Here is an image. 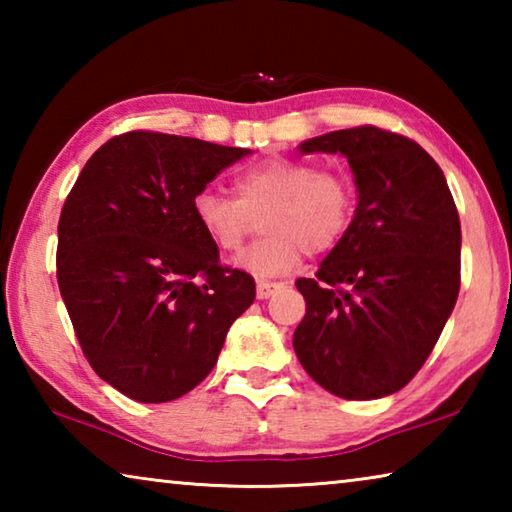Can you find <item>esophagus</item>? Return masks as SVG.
<instances>
[{
	"instance_id": "esophagus-1",
	"label": "esophagus",
	"mask_w": 512,
	"mask_h": 512,
	"mask_svg": "<svg viewBox=\"0 0 512 512\" xmlns=\"http://www.w3.org/2000/svg\"><path fill=\"white\" fill-rule=\"evenodd\" d=\"M277 289H280V284L277 282H257V298L259 300L271 298Z\"/></svg>"
}]
</instances>
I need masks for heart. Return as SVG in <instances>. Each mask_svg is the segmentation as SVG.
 Instances as JSON below:
<instances>
[{
	"label": "heart",
	"mask_w": 512,
	"mask_h": 512,
	"mask_svg": "<svg viewBox=\"0 0 512 512\" xmlns=\"http://www.w3.org/2000/svg\"><path fill=\"white\" fill-rule=\"evenodd\" d=\"M235 189L237 196L198 189L192 214L203 237L219 253L232 255L244 244L253 214L264 212L266 237L237 259V266L257 277L289 273L307 253L334 248L350 228L357 198L343 173L320 171L314 162L282 155L241 169Z\"/></svg>",
	"instance_id": "b5f03b06"
}]
</instances>
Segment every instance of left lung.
Returning <instances> with one entry per match:
<instances>
[{
    "mask_svg": "<svg viewBox=\"0 0 512 512\" xmlns=\"http://www.w3.org/2000/svg\"><path fill=\"white\" fill-rule=\"evenodd\" d=\"M341 153L357 185L343 239L300 277L307 314L293 334L307 375L343 400H379L422 368L461 289V221L443 169L409 137L375 126L302 142Z\"/></svg>",
    "mask_w": 512,
    "mask_h": 512,
    "instance_id": "8db88e82",
    "label": "left lung"
}]
</instances>
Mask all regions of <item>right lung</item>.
<instances>
[{
	"label": "right lung",
	"instance_id": "add662e5",
	"mask_svg": "<svg viewBox=\"0 0 512 512\" xmlns=\"http://www.w3.org/2000/svg\"><path fill=\"white\" fill-rule=\"evenodd\" d=\"M248 149L133 131L85 164L58 221V287L94 372L131 400L210 375L255 280L219 264L192 198Z\"/></svg>",
	"mask_w": 512,
	"mask_h": 512
}]
</instances>
